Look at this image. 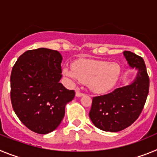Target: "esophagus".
I'll return each mask as SVG.
<instances>
[{"mask_svg":"<svg viewBox=\"0 0 157 157\" xmlns=\"http://www.w3.org/2000/svg\"><path fill=\"white\" fill-rule=\"evenodd\" d=\"M83 95H84V94L81 93L79 90H76V92H75L76 97H78V98H80V97H82V96H83Z\"/></svg>","mask_w":157,"mask_h":157,"instance_id":"obj_1","label":"esophagus"}]
</instances>
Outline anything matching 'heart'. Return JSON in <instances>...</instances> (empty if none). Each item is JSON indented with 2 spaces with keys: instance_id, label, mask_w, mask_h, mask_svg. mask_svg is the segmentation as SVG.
I'll return each mask as SVG.
<instances>
[{
  "instance_id": "b5f03b06",
  "label": "heart",
  "mask_w": 157,
  "mask_h": 157,
  "mask_svg": "<svg viewBox=\"0 0 157 157\" xmlns=\"http://www.w3.org/2000/svg\"><path fill=\"white\" fill-rule=\"evenodd\" d=\"M63 72L72 82L87 83L92 92L101 94L116 86L121 75V67L116 63L81 59L73 63L72 68L64 67Z\"/></svg>"
}]
</instances>
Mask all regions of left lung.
<instances>
[{
    "label": "left lung",
    "instance_id": "8db88e82",
    "mask_svg": "<svg viewBox=\"0 0 157 157\" xmlns=\"http://www.w3.org/2000/svg\"><path fill=\"white\" fill-rule=\"evenodd\" d=\"M123 56L130 68L138 71L135 78L110 94L93 98L89 116L94 126L104 131L118 132L130 127L141 114L149 94L144 59L130 51L123 52Z\"/></svg>",
    "mask_w": 157,
    "mask_h": 157
}]
</instances>
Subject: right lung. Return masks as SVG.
I'll return each instance as SVG.
<instances>
[{
	"mask_svg": "<svg viewBox=\"0 0 157 157\" xmlns=\"http://www.w3.org/2000/svg\"><path fill=\"white\" fill-rule=\"evenodd\" d=\"M61 62L58 51L39 48L22 54L12 67L13 110L27 128L37 134H48L57 128L65 106L75 95L59 82Z\"/></svg>",
	"mask_w": 157,
	"mask_h": 157,
	"instance_id": "right-lung-1",
	"label": "right lung"
}]
</instances>
